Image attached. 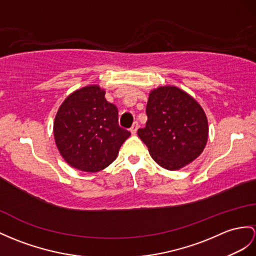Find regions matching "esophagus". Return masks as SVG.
Segmentation results:
<instances>
[{
  "label": "esophagus",
  "mask_w": 256,
  "mask_h": 256,
  "mask_svg": "<svg viewBox=\"0 0 256 256\" xmlns=\"http://www.w3.org/2000/svg\"><path fill=\"white\" fill-rule=\"evenodd\" d=\"M138 122H134V124H132V128H130V132H132V134H136V130H138Z\"/></svg>",
  "instance_id": "1"
}]
</instances>
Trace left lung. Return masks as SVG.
Instances as JSON below:
<instances>
[{
  "instance_id": "8db88e82",
  "label": "left lung",
  "mask_w": 256,
  "mask_h": 256,
  "mask_svg": "<svg viewBox=\"0 0 256 256\" xmlns=\"http://www.w3.org/2000/svg\"><path fill=\"white\" fill-rule=\"evenodd\" d=\"M146 115V127L138 130V136L160 166L176 170L200 156L208 142V118L188 93L174 86L154 89Z\"/></svg>"
}]
</instances>
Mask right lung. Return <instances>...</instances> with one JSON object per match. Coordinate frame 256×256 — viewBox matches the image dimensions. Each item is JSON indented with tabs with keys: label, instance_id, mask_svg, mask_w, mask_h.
I'll list each match as a JSON object with an SVG mask.
<instances>
[{
	"label": "right lung",
	"instance_id": "obj_1",
	"mask_svg": "<svg viewBox=\"0 0 256 256\" xmlns=\"http://www.w3.org/2000/svg\"><path fill=\"white\" fill-rule=\"evenodd\" d=\"M128 130L118 124V110L96 84L72 92L54 120V139L63 158L79 170L96 172L116 160Z\"/></svg>",
	"mask_w": 256,
	"mask_h": 256
}]
</instances>
